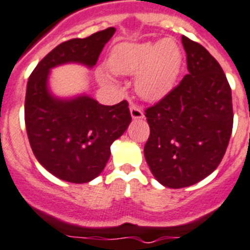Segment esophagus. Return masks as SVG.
Masks as SVG:
<instances>
[{
    "mask_svg": "<svg viewBox=\"0 0 250 250\" xmlns=\"http://www.w3.org/2000/svg\"><path fill=\"white\" fill-rule=\"evenodd\" d=\"M129 110H131V117L133 119L143 118V110L141 109V108H138L137 105H133V104H132L131 107H129Z\"/></svg>",
    "mask_w": 250,
    "mask_h": 250,
    "instance_id": "34e87169",
    "label": "esophagus"
}]
</instances>
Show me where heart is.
Wrapping results in <instances>:
<instances>
[{
	"instance_id": "b5f03b06",
	"label": "heart",
	"mask_w": 250,
	"mask_h": 250,
	"mask_svg": "<svg viewBox=\"0 0 250 250\" xmlns=\"http://www.w3.org/2000/svg\"><path fill=\"white\" fill-rule=\"evenodd\" d=\"M108 66L119 75H133L134 89L141 98L158 101L172 90L182 66V51L173 39L155 42H123L112 50ZM99 79L110 83L101 70Z\"/></svg>"
}]
</instances>
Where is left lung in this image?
I'll return each mask as SVG.
<instances>
[{
  "instance_id": "left-lung-1",
  "label": "left lung",
  "mask_w": 250,
  "mask_h": 250,
  "mask_svg": "<svg viewBox=\"0 0 250 250\" xmlns=\"http://www.w3.org/2000/svg\"><path fill=\"white\" fill-rule=\"evenodd\" d=\"M181 41L188 74L145 110L149 125L145 157L155 179L171 188L194 185L215 171L233 129L224 71L205 47L186 36Z\"/></svg>"
}]
</instances>
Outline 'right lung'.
<instances>
[{"label": "right lung", "instance_id": "1", "mask_svg": "<svg viewBox=\"0 0 250 250\" xmlns=\"http://www.w3.org/2000/svg\"><path fill=\"white\" fill-rule=\"evenodd\" d=\"M114 32L108 27L62 42L36 65L27 82L25 123L30 146L38 161L64 181L84 184L99 176L109 160L110 145L132 118L127 101L103 105L86 94L58 98L50 92V70L69 62L93 68Z\"/></svg>", "mask_w": 250, "mask_h": 250}]
</instances>
